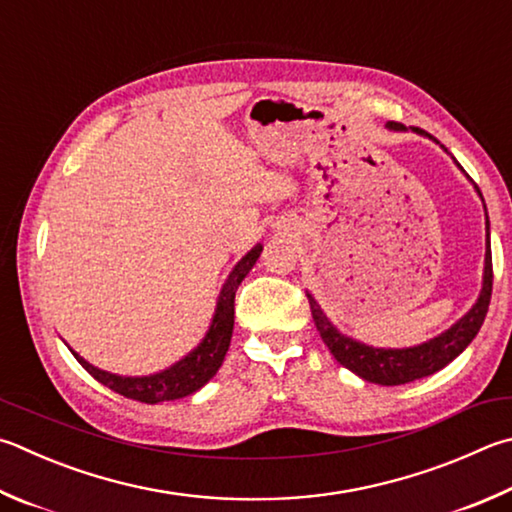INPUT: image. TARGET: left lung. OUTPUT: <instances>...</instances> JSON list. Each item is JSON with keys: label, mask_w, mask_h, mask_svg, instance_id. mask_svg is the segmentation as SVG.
I'll return each instance as SVG.
<instances>
[{"label": "left lung", "mask_w": 512, "mask_h": 512, "mask_svg": "<svg viewBox=\"0 0 512 512\" xmlns=\"http://www.w3.org/2000/svg\"><path fill=\"white\" fill-rule=\"evenodd\" d=\"M389 129H405L401 123H387ZM418 134L430 136L423 129L414 127ZM432 138V136H430ZM479 190V188H477ZM492 295V253H490V232H488V244H486V268H483V288L477 304L463 315V318L452 324V327L441 333L439 338H432L430 342H423L418 347L410 349H374L362 345V342L351 340L333 327L327 320V315L322 313L320 304L306 293L311 304V315L315 327L320 331V338L324 345L329 347L342 367L351 369L353 374L369 380L376 385H405L412 380L425 378L434 374V371L443 369L448 362H452L459 353L466 349L481 329L483 320H486L488 304Z\"/></svg>", "instance_id": "left-lung-1"}]
</instances>
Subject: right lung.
Returning <instances> with one entry per match:
<instances>
[{
  "instance_id": "obj_1",
  "label": "right lung",
  "mask_w": 512,
  "mask_h": 512,
  "mask_svg": "<svg viewBox=\"0 0 512 512\" xmlns=\"http://www.w3.org/2000/svg\"><path fill=\"white\" fill-rule=\"evenodd\" d=\"M259 253H262V246H255L235 266V271L228 275L224 288H221L210 331L206 333V338H203L201 345L192 353H188L183 360L176 362V365H172L170 369L161 371V374L143 376V378H123L89 365V362L82 360L73 349L71 353L76 356L80 365L98 380V383L114 389V392L120 396L132 398V401L154 405L163 401H176V398L194 394L217 374L221 362L226 358V351L230 347V338H232V324H235V293L241 280H244L250 268L255 266Z\"/></svg>"
}]
</instances>
